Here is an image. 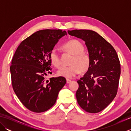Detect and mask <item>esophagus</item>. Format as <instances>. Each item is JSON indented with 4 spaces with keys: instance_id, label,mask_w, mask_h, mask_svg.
<instances>
[{
    "instance_id": "34e87169",
    "label": "esophagus",
    "mask_w": 131,
    "mask_h": 131,
    "mask_svg": "<svg viewBox=\"0 0 131 131\" xmlns=\"http://www.w3.org/2000/svg\"><path fill=\"white\" fill-rule=\"evenodd\" d=\"M71 82V80L70 79H66V83H67L68 84V83H70Z\"/></svg>"
}]
</instances>
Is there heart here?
<instances>
[{
    "mask_svg": "<svg viewBox=\"0 0 131 131\" xmlns=\"http://www.w3.org/2000/svg\"><path fill=\"white\" fill-rule=\"evenodd\" d=\"M63 48L70 53L73 57L70 61L71 65L62 66L58 71L60 76L72 78L78 74L80 71L87 70L90 65V57L84 52V48L82 43L77 40H70L63 44ZM49 59L51 63L56 68L61 66V60L58 50L54 47L49 54Z\"/></svg>",
    "mask_w": 131,
    "mask_h": 131,
    "instance_id": "1",
    "label": "heart"
}]
</instances>
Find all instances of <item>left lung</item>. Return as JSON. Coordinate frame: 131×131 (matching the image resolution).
<instances>
[{
    "mask_svg": "<svg viewBox=\"0 0 131 131\" xmlns=\"http://www.w3.org/2000/svg\"><path fill=\"white\" fill-rule=\"evenodd\" d=\"M68 32L85 41L90 57L88 70L77 81L78 103L85 112L99 113L112 102L117 93L121 75L118 54L109 43L92 30Z\"/></svg>",
    "mask_w": 131,
    "mask_h": 131,
    "instance_id": "1",
    "label": "left lung"
}]
</instances>
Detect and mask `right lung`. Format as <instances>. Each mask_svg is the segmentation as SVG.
Wrapping results in <instances>:
<instances>
[{"label":"right lung","mask_w":131,"mask_h":131,"mask_svg":"<svg viewBox=\"0 0 131 131\" xmlns=\"http://www.w3.org/2000/svg\"><path fill=\"white\" fill-rule=\"evenodd\" d=\"M66 35L62 30H39L22 41L14 54L10 66L13 91L32 112H44L51 108L66 84L62 77L46 79L52 70L50 52Z\"/></svg>","instance_id":"right-lung-1"}]
</instances>
